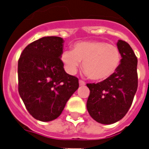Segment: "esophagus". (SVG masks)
<instances>
[{"label": "esophagus", "instance_id": "1", "mask_svg": "<svg viewBox=\"0 0 149 149\" xmlns=\"http://www.w3.org/2000/svg\"><path fill=\"white\" fill-rule=\"evenodd\" d=\"M79 86H85L86 85L85 82H83V80L79 81Z\"/></svg>", "mask_w": 149, "mask_h": 149}]
</instances>
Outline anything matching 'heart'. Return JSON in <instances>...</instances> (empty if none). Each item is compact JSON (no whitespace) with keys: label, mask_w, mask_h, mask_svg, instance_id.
Returning <instances> with one entry per match:
<instances>
[{"label":"heart","mask_w":149,"mask_h":149,"mask_svg":"<svg viewBox=\"0 0 149 149\" xmlns=\"http://www.w3.org/2000/svg\"><path fill=\"white\" fill-rule=\"evenodd\" d=\"M118 47L103 41H80L74 43L72 50H65L61 60L66 70L76 73L83 63L82 69L93 81L108 79L116 72L121 63Z\"/></svg>","instance_id":"1"}]
</instances>
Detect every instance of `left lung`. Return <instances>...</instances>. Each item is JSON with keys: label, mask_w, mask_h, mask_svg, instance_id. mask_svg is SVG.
I'll use <instances>...</instances> for the list:
<instances>
[{"label": "left lung", "mask_w": 149, "mask_h": 149, "mask_svg": "<svg viewBox=\"0 0 149 149\" xmlns=\"http://www.w3.org/2000/svg\"><path fill=\"white\" fill-rule=\"evenodd\" d=\"M117 47L121 53V63L108 79L98 83H87L90 93L86 108L97 123L109 125L125 116L132 106L138 88V60L125 41L119 40Z\"/></svg>", "instance_id": "obj_1"}]
</instances>
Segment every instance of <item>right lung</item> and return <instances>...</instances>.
I'll return each mask as SVG.
<instances>
[{"instance_id": "1", "label": "right lung", "mask_w": 149, "mask_h": 149, "mask_svg": "<svg viewBox=\"0 0 149 149\" xmlns=\"http://www.w3.org/2000/svg\"><path fill=\"white\" fill-rule=\"evenodd\" d=\"M63 40L44 37L25 47L18 60V92L29 113L49 122L62 113L79 88L78 78L66 73L61 60Z\"/></svg>"}]
</instances>
